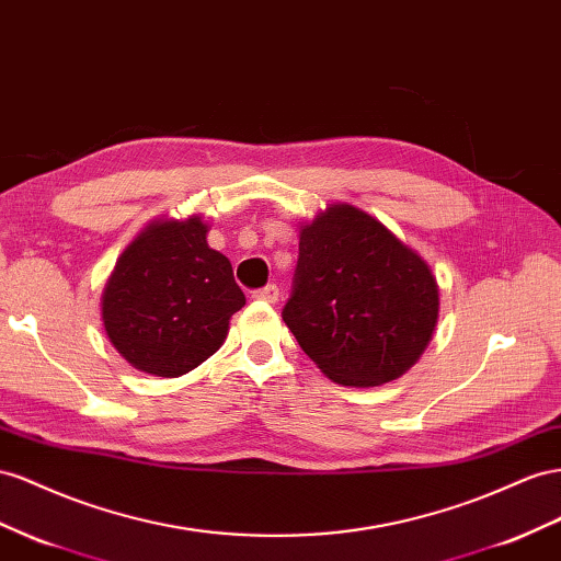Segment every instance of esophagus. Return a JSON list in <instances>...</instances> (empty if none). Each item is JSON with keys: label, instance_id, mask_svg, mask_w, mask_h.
<instances>
[{"label": "esophagus", "instance_id": "esophagus-1", "mask_svg": "<svg viewBox=\"0 0 561 561\" xmlns=\"http://www.w3.org/2000/svg\"><path fill=\"white\" fill-rule=\"evenodd\" d=\"M278 285H274V283H268V285H264V287H260V290H254L252 293V297L254 299H260V301H268V305H276L278 301Z\"/></svg>", "mask_w": 561, "mask_h": 561}]
</instances>
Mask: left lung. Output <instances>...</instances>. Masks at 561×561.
<instances>
[{"label": "left lung", "instance_id": "1", "mask_svg": "<svg viewBox=\"0 0 561 561\" xmlns=\"http://www.w3.org/2000/svg\"><path fill=\"white\" fill-rule=\"evenodd\" d=\"M436 318L432 268L385 224L332 205L301 226L283 321L332 382L397 380L427 350Z\"/></svg>", "mask_w": 561, "mask_h": 561}]
</instances>
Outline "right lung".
Here are the masks:
<instances>
[{
	"mask_svg": "<svg viewBox=\"0 0 561 561\" xmlns=\"http://www.w3.org/2000/svg\"><path fill=\"white\" fill-rule=\"evenodd\" d=\"M245 295L207 224L160 219L119 254L103 287L105 335L136 370L179 377L215 354Z\"/></svg>",
	"mask_w": 561,
	"mask_h": 561,
	"instance_id": "add662e5",
	"label": "right lung"
}]
</instances>
